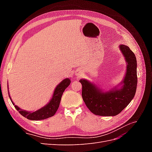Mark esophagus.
I'll use <instances>...</instances> for the list:
<instances>
[{
    "label": "esophagus",
    "instance_id": "obj_1",
    "mask_svg": "<svg viewBox=\"0 0 152 152\" xmlns=\"http://www.w3.org/2000/svg\"><path fill=\"white\" fill-rule=\"evenodd\" d=\"M80 74V72H77V75H79Z\"/></svg>",
    "mask_w": 152,
    "mask_h": 152
}]
</instances>
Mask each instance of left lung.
Listing matches in <instances>:
<instances>
[{
    "label": "left lung",
    "mask_w": 152,
    "mask_h": 152,
    "mask_svg": "<svg viewBox=\"0 0 152 152\" xmlns=\"http://www.w3.org/2000/svg\"><path fill=\"white\" fill-rule=\"evenodd\" d=\"M119 49L127 65L124 79L117 86L104 91L94 82L84 79L79 81L82 85V99L87 107L96 115H117L130 103L136 94L137 79L135 54L126 45L121 44Z\"/></svg>",
    "instance_id": "8db88e82"
}]
</instances>
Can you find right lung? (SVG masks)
<instances>
[{"label": "right lung", "instance_id": "obj_1", "mask_svg": "<svg viewBox=\"0 0 152 152\" xmlns=\"http://www.w3.org/2000/svg\"><path fill=\"white\" fill-rule=\"evenodd\" d=\"M70 83L71 80L70 79H68V78H66V79L63 80L56 87V88H55L53 93L52 98L50 99L49 103L46 105H45L44 107L36 110L35 112L26 111V110H22L20 107H18L17 105H15V104L13 103L10 95V93H8V94L12 103L13 104V105H15V108L19 112V113L21 115H22L23 116L31 121L44 120V119L53 117L54 115L56 113L59 108V103H60L61 96L63 95V92L65 91V90L66 89V87H68V86L70 84ZM7 88H9L8 87Z\"/></svg>", "mask_w": 152, "mask_h": 152}]
</instances>
